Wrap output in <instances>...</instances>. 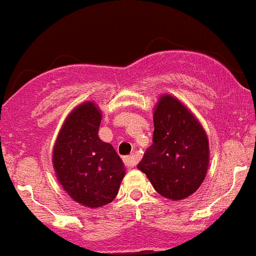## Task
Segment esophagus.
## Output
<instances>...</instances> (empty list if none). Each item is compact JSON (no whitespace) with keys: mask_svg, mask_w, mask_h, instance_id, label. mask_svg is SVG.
Returning a JSON list of instances; mask_svg holds the SVG:
<instances>
[{"mask_svg":"<svg viewBox=\"0 0 256 256\" xmlns=\"http://www.w3.org/2000/svg\"><path fill=\"white\" fill-rule=\"evenodd\" d=\"M124 164H126V166H128V168H133L136 165V155H130V156H126L123 159Z\"/></svg>","mask_w":256,"mask_h":256,"instance_id":"obj_1","label":"esophagus"}]
</instances>
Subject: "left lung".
I'll list each match as a JSON object with an SVG mask.
<instances>
[{
	"label": "left lung",
	"mask_w": 256,
	"mask_h": 256,
	"mask_svg": "<svg viewBox=\"0 0 256 256\" xmlns=\"http://www.w3.org/2000/svg\"><path fill=\"white\" fill-rule=\"evenodd\" d=\"M152 144L137 168L158 194L170 200L192 195L204 180L209 164L205 130L182 102L165 94L154 112Z\"/></svg>",
	"instance_id": "8db88e82"
}]
</instances>
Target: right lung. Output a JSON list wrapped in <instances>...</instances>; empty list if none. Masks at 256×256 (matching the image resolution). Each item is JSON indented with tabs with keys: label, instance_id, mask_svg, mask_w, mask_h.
<instances>
[{
	"label": "right lung",
	"instance_id": "right-lung-1",
	"mask_svg": "<svg viewBox=\"0 0 256 256\" xmlns=\"http://www.w3.org/2000/svg\"><path fill=\"white\" fill-rule=\"evenodd\" d=\"M100 123L101 112L94 104L79 105L66 118L52 155L61 186L88 208L112 202L126 173L114 148L98 137Z\"/></svg>",
	"mask_w": 256,
	"mask_h": 256
}]
</instances>
